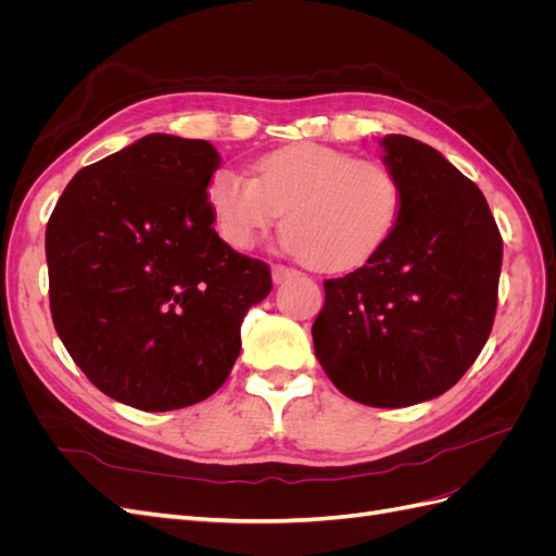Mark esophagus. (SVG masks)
Returning <instances> with one entry per match:
<instances>
[{"instance_id": "esophagus-1", "label": "esophagus", "mask_w": 556, "mask_h": 556, "mask_svg": "<svg viewBox=\"0 0 556 556\" xmlns=\"http://www.w3.org/2000/svg\"><path fill=\"white\" fill-rule=\"evenodd\" d=\"M294 276H296L294 268H288V266H282V264H274V266H271V278H274L276 285L288 282V280H292Z\"/></svg>"}]
</instances>
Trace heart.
Instances as JSON below:
<instances>
[{
	"label": "heart",
	"instance_id": "1",
	"mask_svg": "<svg viewBox=\"0 0 556 556\" xmlns=\"http://www.w3.org/2000/svg\"><path fill=\"white\" fill-rule=\"evenodd\" d=\"M255 178L217 169L206 201L217 237L250 250L282 213V243L317 271H348L376 255L401 211V185L380 162L296 143L255 162Z\"/></svg>",
	"mask_w": 556,
	"mask_h": 556
}]
</instances>
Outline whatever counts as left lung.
Here are the masks:
<instances>
[{"label":"left lung","mask_w":556,"mask_h":556,"mask_svg":"<svg viewBox=\"0 0 556 556\" xmlns=\"http://www.w3.org/2000/svg\"><path fill=\"white\" fill-rule=\"evenodd\" d=\"M380 146L401 185L396 225L364 266L325 280L313 345L345 396L403 408L441 396L478 359L503 241L478 185L439 150L403 134Z\"/></svg>","instance_id":"obj_1"}]
</instances>
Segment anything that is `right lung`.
<instances>
[{
    "label": "right lung",
    "instance_id": "obj_1",
    "mask_svg": "<svg viewBox=\"0 0 556 556\" xmlns=\"http://www.w3.org/2000/svg\"><path fill=\"white\" fill-rule=\"evenodd\" d=\"M201 139L148 134L80 169L46 227L55 331L88 380L146 413L217 392L271 271L213 229Z\"/></svg>",
    "mask_w": 556,
    "mask_h": 556
}]
</instances>
